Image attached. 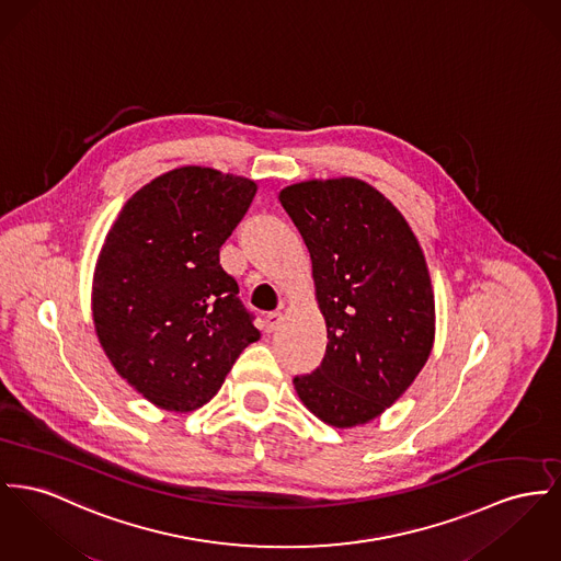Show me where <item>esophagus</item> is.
<instances>
[{
  "instance_id": "esophagus-1",
  "label": "esophagus",
  "mask_w": 561,
  "mask_h": 561,
  "mask_svg": "<svg viewBox=\"0 0 561 561\" xmlns=\"http://www.w3.org/2000/svg\"><path fill=\"white\" fill-rule=\"evenodd\" d=\"M280 323H283V314H280V312H270V314L265 317V330H267V332H276Z\"/></svg>"
}]
</instances>
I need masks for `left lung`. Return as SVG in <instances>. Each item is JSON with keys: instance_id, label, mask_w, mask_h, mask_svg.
I'll use <instances>...</instances> for the list:
<instances>
[{"instance_id": "left-lung-1", "label": "left lung", "mask_w": 561, "mask_h": 561, "mask_svg": "<svg viewBox=\"0 0 561 561\" xmlns=\"http://www.w3.org/2000/svg\"><path fill=\"white\" fill-rule=\"evenodd\" d=\"M278 199L306 242L328 328L321 366L296 376L301 404L332 427H355L396 404L423 370L436 304L423 249L373 185L301 181Z\"/></svg>"}]
</instances>
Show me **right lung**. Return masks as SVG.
Listing matches in <instances>:
<instances>
[{"label":"right lung","mask_w":561,"mask_h":561,"mask_svg":"<svg viewBox=\"0 0 561 561\" xmlns=\"http://www.w3.org/2000/svg\"><path fill=\"white\" fill-rule=\"evenodd\" d=\"M257 183L183 165L138 188L98 255L93 325L114 370L157 409L210 402L260 330L219 249Z\"/></svg>","instance_id":"right-lung-1"}]
</instances>
